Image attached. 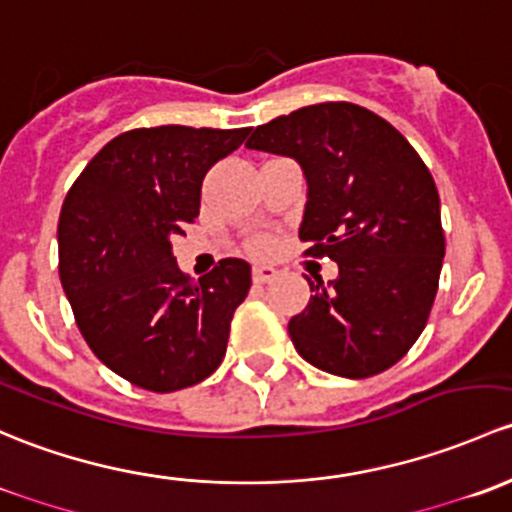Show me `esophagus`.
Segmentation results:
<instances>
[{
    "label": "esophagus",
    "mask_w": 512,
    "mask_h": 512,
    "mask_svg": "<svg viewBox=\"0 0 512 512\" xmlns=\"http://www.w3.org/2000/svg\"><path fill=\"white\" fill-rule=\"evenodd\" d=\"M251 276H254V283L263 286V283L276 281L278 271H276V268H271V266H254V273H251Z\"/></svg>",
    "instance_id": "obj_1"
}]
</instances>
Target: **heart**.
<instances>
[{
    "instance_id": "obj_1",
    "label": "heart",
    "mask_w": 512,
    "mask_h": 512,
    "mask_svg": "<svg viewBox=\"0 0 512 512\" xmlns=\"http://www.w3.org/2000/svg\"><path fill=\"white\" fill-rule=\"evenodd\" d=\"M268 249H271V241H268L266 236H254V239L249 241V251H254V254H266Z\"/></svg>"
}]
</instances>
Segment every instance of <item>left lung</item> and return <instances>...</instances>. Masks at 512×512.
Returning <instances> with one entry per match:
<instances>
[{"instance_id":"left-lung-1","label":"left lung","mask_w":512,"mask_h":512,"mask_svg":"<svg viewBox=\"0 0 512 512\" xmlns=\"http://www.w3.org/2000/svg\"><path fill=\"white\" fill-rule=\"evenodd\" d=\"M249 150L288 155L308 179L300 241L340 276L310 281L288 323L303 360L365 379L397 365L426 328L446 239L434 177L394 125L362 105L318 103L258 125Z\"/></svg>"}]
</instances>
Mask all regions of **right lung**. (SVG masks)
I'll return each mask as SVG.
<instances>
[{"mask_svg": "<svg viewBox=\"0 0 512 512\" xmlns=\"http://www.w3.org/2000/svg\"><path fill=\"white\" fill-rule=\"evenodd\" d=\"M249 128H135L93 157L59 219V276L93 355L130 384L177 392L221 365L251 266L221 258L192 281L170 239L199 214L202 179Z\"/></svg>", "mask_w": 512, "mask_h": 512, "instance_id": "add662e5", "label": "right lung"}]
</instances>
